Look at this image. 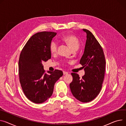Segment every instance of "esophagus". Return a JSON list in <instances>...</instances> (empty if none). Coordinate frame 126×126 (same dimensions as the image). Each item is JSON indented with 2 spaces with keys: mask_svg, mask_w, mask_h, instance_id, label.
Wrapping results in <instances>:
<instances>
[{
  "mask_svg": "<svg viewBox=\"0 0 126 126\" xmlns=\"http://www.w3.org/2000/svg\"><path fill=\"white\" fill-rule=\"evenodd\" d=\"M63 74H64V75L67 74H68V72H66V71H63Z\"/></svg>",
  "mask_w": 126,
  "mask_h": 126,
  "instance_id": "esophagus-1",
  "label": "esophagus"
}]
</instances>
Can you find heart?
I'll return each mask as SVG.
<instances>
[{
    "instance_id": "obj_1",
    "label": "heart",
    "mask_w": 126,
    "mask_h": 126,
    "mask_svg": "<svg viewBox=\"0 0 126 126\" xmlns=\"http://www.w3.org/2000/svg\"><path fill=\"white\" fill-rule=\"evenodd\" d=\"M63 40L73 51H77L80 46V42L79 39L74 36L67 35L64 37ZM58 45L55 41H52L50 45V51L55 54L57 51Z\"/></svg>"
}]
</instances>
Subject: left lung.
Masks as SVG:
<instances>
[{"instance_id":"1","label":"left lung","mask_w":126,"mask_h":126,"mask_svg":"<svg viewBox=\"0 0 126 126\" xmlns=\"http://www.w3.org/2000/svg\"><path fill=\"white\" fill-rule=\"evenodd\" d=\"M87 40L80 64L85 74L80 79L79 75L71 73L73 80L70 88L73 96L82 102H89L94 99L102 88L105 71V58L103 50L94 35L88 30Z\"/></svg>"}]
</instances>
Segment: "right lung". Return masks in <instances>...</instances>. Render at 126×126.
<instances>
[{
    "mask_svg": "<svg viewBox=\"0 0 126 126\" xmlns=\"http://www.w3.org/2000/svg\"><path fill=\"white\" fill-rule=\"evenodd\" d=\"M57 33L38 32L22 49L19 60V75L24 94L35 103L45 102L53 93L55 82L63 75L59 70L45 73L43 63L51 58L50 45Z\"/></svg>",
    "mask_w": 126,
    "mask_h": 126,
    "instance_id": "1",
    "label": "right lung"
}]
</instances>
